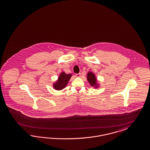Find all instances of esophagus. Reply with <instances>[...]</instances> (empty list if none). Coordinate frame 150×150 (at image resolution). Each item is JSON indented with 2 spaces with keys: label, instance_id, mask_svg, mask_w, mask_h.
<instances>
[{
  "label": "esophagus",
  "instance_id": "esophagus-1",
  "mask_svg": "<svg viewBox=\"0 0 150 150\" xmlns=\"http://www.w3.org/2000/svg\"><path fill=\"white\" fill-rule=\"evenodd\" d=\"M81 76V73H77L76 74V77H79Z\"/></svg>",
  "mask_w": 150,
  "mask_h": 150
}]
</instances>
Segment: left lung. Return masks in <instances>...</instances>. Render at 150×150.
<instances>
[{"mask_svg": "<svg viewBox=\"0 0 150 150\" xmlns=\"http://www.w3.org/2000/svg\"><path fill=\"white\" fill-rule=\"evenodd\" d=\"M87 79L91 86H93L96 84V79L94 74L92 73L89 72L87 74Z\"/></svg>", "mask_w": 150, "mask_h": 150, "instance_id": "8db88e82", "label": "left lung"}]
</instances>
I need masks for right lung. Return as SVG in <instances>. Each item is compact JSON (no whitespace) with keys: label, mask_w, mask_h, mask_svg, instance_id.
<instances>
[{"label":"right lung","mask_w":150,"mask_h":150,"mask_svg":"<svg viewBox=\"0 0 150 150\" xmlns=\"http://www.w3.org/2000/svg\"><path fill=\"white\" fill-rule=\"evenodd\" d=\"M71 77V74H67L64 72L62 73L59 77L58 81L54 84V88L57 90H61L62 89L64 88L66 86Z\"/></svg>","instance_id":"1"}]
</instances>
